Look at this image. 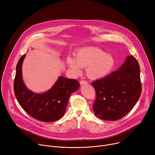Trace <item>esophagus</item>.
Here are the masks:
<instances>
[{"label": "esophagus", "instance_id": "1", "mask_svg": "<svg viewBox=\"0 0 155 155\" xmlns=\"http://www.w3.org/2000/svg\"><path fill=\"white\" fill-rule=\"evenodd\" d=\"M80 84L81 85H84V84H87L88 83L85 80H81L80 82Z\"/></svg>", "mask_w": 155, "mask_h": 155}]
</instances>
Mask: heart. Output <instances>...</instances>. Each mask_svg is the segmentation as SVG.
<instances>
[{"label": "heart", "instance_id": "1", "mask_svg": "<svg viewBox=\"0 0 155 155\" xmlns=\"http://www.w3.org/2000/svg\"><path fill=\"white\" fill-rule=\"evenodd\" d=\"M115 64L112 55L95 47L81 48L75 54V58L68 56L66 59V64L73 72L78 74L81 67H86V75L92 79L107 75L112 70Z\"/></svg>", "mask_w": 155, "mask_h": 155}]
</instances>
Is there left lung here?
<instances>
[{
	"mask_svg": "<svg viewBox=\"0 0 155 155\" xmlns=\"http://www.w3.org/2000/svg\"><path fill=\"white\" fill-rule=\"evenodd\" d=\"M96 93L93 104L95 115L115 121L127 115L136 104L142 92L140 66L128 56L119 69L92 83Z\"/></svg>",
	"mask_w": 155,
	"mask_h": 155,
	"instance_id": "1",
	"label": "left lung"
}]
</instances>
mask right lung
Returning a JSON list of instances; mask_svg holds the SVG:
<instances>
[{
	"mask_svg": "<svg viewBox=\"0 0 155 155\" xmlns=\"http://www.w3.org/2000/svg\"><path fill=\"white\" fill-rule=\"evenodd\" d=\"M26 54L19 59L16 68L14 92L16 98L25 111L34 118L53 122L61 119L65 112L72 93L80 87L77 80L60 76L51 88L43 93L28 90L22 75V64Z\"/></svg>",
	"mask_w": 155,
	"mask_h": 155,
	"instance_id": "obj_1",
	"label": "right lung"
}]
</instances>
